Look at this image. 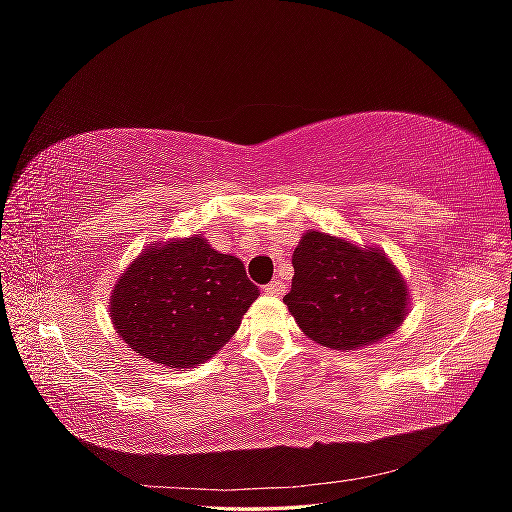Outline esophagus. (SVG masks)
I'll use <instances>...</instances> for the list:
<instances>
[{
    "label": "esophagus",
    "instance_id": "34e87169",
    "mask_svg": "<svg viewBox=\"0 0 512 512\" xmlns=\"http://www.w3.org/2000/svg\"><path fill=\"white\" fill-rule=\"evenodd\" d=\"M262 290H265L267 294H273V297H280V294H284V290H286V284L280 282V280H273L271 284H267Z\"/></svg>",
    "mask_w": 512,
    "mask_h": 512
}]
</instances>
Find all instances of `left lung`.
<instances>
[{"mask_svg": "<svg viewBox=\"0 0 512 512\" xmlns=\"http://www.w3.org/2000/svg\"><path fill=\"white\" fill-rule=\"evenodd\" d=\"M292 288L284 297L299 329L333 350L382 342L406 320L404 275L376 245H356L307 230L292 254Z\"/></svg>", "mask_w": 512, "mask_h": 512, "instance_id": "left-lung-1", "label": "left lung"}]
</instances>
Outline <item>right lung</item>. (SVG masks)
Wrapping results in <instances>:
<instances>
[{
  "mask_svg": "<svg viewBox=\"0 0 512 512\" xmlns=\"http://www.w3.org/2000/svg\"><path fill=\"white\" fill-rule=\"evenodd\" d=\"M258 294L237 256L192 235L138 254L115 282L108 312L141 359L183 371L226 346Z\"/></svg>",
  "mask_w": 512,
  "mask_h": 512,
  "instance_id": "add662e5",
  "label": "right lung"
}]
</instances>
